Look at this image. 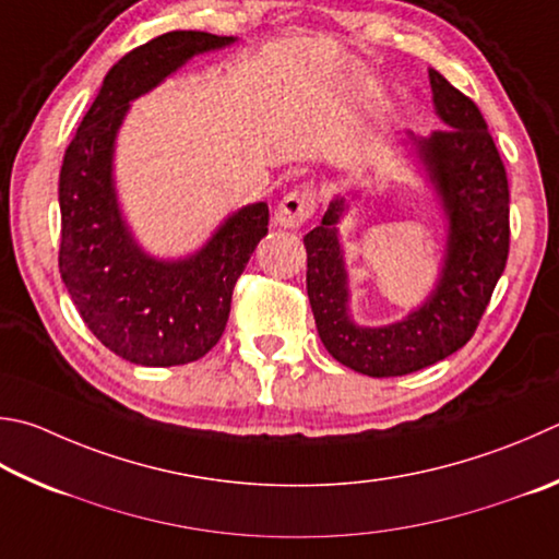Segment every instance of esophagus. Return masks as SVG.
<instances>
[{"label":"esophagus","mask_w":559,"mask_h":559,"mask_svg":"<svg viewBox=\"0 0 559 559\" xmlns=\"http://www.w3.org/2000/svg\"><path fill=\"white\" fill-rule=\"evenodd\" d=\"M312 212H314V190L312 186H300L278 202L276 225L296 229L300 225H306V222L312 217Z\"/></svg>","instance_id":"1"}]
</instances>
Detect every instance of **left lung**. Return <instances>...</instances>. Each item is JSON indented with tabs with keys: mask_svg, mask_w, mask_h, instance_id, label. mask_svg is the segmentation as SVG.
<instances>
[{
	"mask_svg": "<svg viewBox=\"0 0 559 559\" xmlns=\"http://www.w3.org/2000/svg\"><path fill=\"white\" fill-rule=\"evenodd\" d=\"M435 111L444 129L408 144L448 217L438 286L401 322L361 328L349 314V276L337 225L349 210L337 195L308 231V298L318 334L334 359L373 379L405 377L462 349L489 306L509 259V178L486 121L469 97L430 68Z\"/></svg>",
	"mask_w": 559,
	"mask_h": 559,
	"instance_id": "1",
	"label": "left lung"
}]
</instances>
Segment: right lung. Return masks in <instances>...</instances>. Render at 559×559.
I'll return each instance as SVG.
<instances>
[{
  "mask_svg": "<svg viewBox=\"0 0 559 559\" xmlns=\"http://www.w3.org/2000/svg\"><path fill=\"white\" fill-rule=\"evenodd\" d=\"M235 36L170 32L109 68L60 168L58 269L90 332L117 357L141 367L198 361L227 328L231 290L269 235V205L253 202L222 222L186 259H156L121 217L111 160L129 103L176 73L192 56Z\"/></svg>",
  "mask_w": 559,
  "mask_h": 559,
  "instance_id": "right-lung-1",
  "label": "right lung"
}]
</instances>
